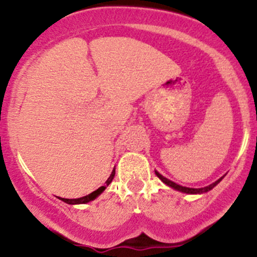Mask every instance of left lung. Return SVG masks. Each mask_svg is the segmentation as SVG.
<instances>
[{"label": "left lung", "instance_id": "8db88e82", "mask_svg": "<svg viewBox=\"0 0 257 257\" xmlns=\"http://www.w3.org/2000/svg\"><path fill=\"white\" fill-rule=\"evenodd\" d=\"M155 173H156V175H157L158 178L161 179L162 181L164 182V184L169 186V187H172V188H174V190H176V191H180V192L188 193V194H197V193H205V192H208V191H210L211 188H214L215 186H216L217 184H219V182L221 181V180L223 179V176H222V178H220L219 180H217V181H215L214 184H211V185L206 186V187H202V188H190V187H185V186L178 185V184H176V182L172 181V180H169V179L164 178V176H163V175H161V174H159V173L157 172V170H156Z\"/></svg>", "mask_w": 257, "mask_h": 257}]
</instances>
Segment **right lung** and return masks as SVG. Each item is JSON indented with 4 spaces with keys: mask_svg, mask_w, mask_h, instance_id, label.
<instances>
[{
    "mask_svg": "<svg viewBox=\"0 0 257 257\" xmlns=\"http://www.w3.org/2000/svg\"><path fill=\"white\" fill-rule=\"evenodd\" d=\"M114 173H116V172H114V169H113V170H112L110 178L106 180V182H105L106 185L105 186H101V187H99L98 190L94 191V192L89 193V194H88V196L81 197V198H76V199H67V198H60V199L63 200V202L67 203V204H84V203H88V202H90V200H94V199L96 198V197L99 196V194H101L102 192H104L106 186H108V185L111 184V181L114 178Z\"/></svg>",
    "mask_w": 257,
    "mask_h": 257,
    "instance_id": "1",
    "label": "right lung"
}]
</instances>
